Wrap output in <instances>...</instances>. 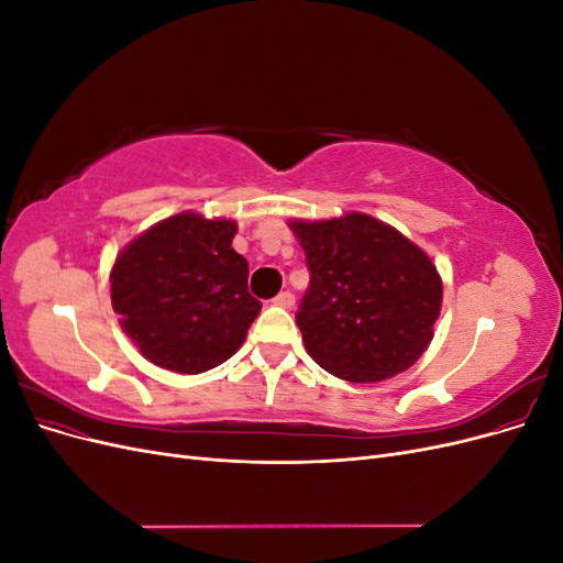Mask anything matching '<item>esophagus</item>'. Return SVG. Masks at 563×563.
Listing matches in <instances>:
<instances>
[{
	"instance_id": "34e87169",
	"label": "esophagus",
	"mask_w": 563,
	"mask_h": 563,
	"mask_svg": "<svg viewBox=\"0 0 563 563\" xmlns=\"http://www.w3.org/2000/svg\"><path fill=\"white\" fill-rule=\"evenodd\" d=\"M275 305H279V308H284V310H291L294 305H296V298H294V294L291 291H282L275 300H272Z\"/></svg>"
}]
</instances>
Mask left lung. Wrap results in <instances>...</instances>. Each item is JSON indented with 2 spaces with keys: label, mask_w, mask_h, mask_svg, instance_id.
Listing matches in <instances>:
<instances>
[{
  "label": "left lung",
  "mask_w": 563,
  "mask_h": 563,
  "mask_svg": "<svg viewBox=\"0 0 563 563\" xmlns=\"http://www.w3.org/2000/svg\"><path fill=\"white\" fill-rule=\"evenodd\" d=\"M310 267L296 323L312 360L347 383H380L430 347L444 286L430 255L383 220H291Z\"/></svg>",
  "instance_id": "1"
}]
</instances>
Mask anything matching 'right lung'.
<instances>
[{
	"label": "right lung",
	"instance_id": "right-lung-1",
	"mask_svg": "<svg viewBox=\"0 0 563 563\" xmlns=\"http://www.w3.org/2000/svg\"><path fill=\"white\" fill-rule=\"evenodd\" d=\"M234 234V220L185 211L117 255L112 308L147 362L195 376L242 347L263 305L249 294V263L232 249Z\"/></svg>",
	"mask_w": 563,
	"mask_h": 563
}]
</instances>
